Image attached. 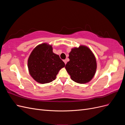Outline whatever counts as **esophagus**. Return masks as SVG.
I'll return each instance as SVG.
<instances>
[{
    "label": "esophagus",
    "instance_id": "obj_1",
    "mask_svg": "<svg viewBox=\"0 0 125 125\" xmlns=\"http://www.w3.org/2000/svg\"><path fill=\"white\" fill-rule=\"evenodd\" d=\"M63 62H65V65H66V64L67 63V61H66V59H65V60H63Z\"/></svg>",
    "mask_w": 125,
    "mask_h": 125
}]
</instances>
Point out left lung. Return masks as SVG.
Returning a JSON list of instances; mask_svg holds the SVG:
<instances>
[{
  "label": "left lung",
  "mask_w": 125,
  "mask_h": 125,
  "mask_svg": "<svg viewBox=\"0 0 125 125\" xmlns=\"http://www.w3.org/2000/svg\"><path fill=\"white\" fill-rule=\"evenodd\" d=\"M69 62L65 68L71 79L78 83H86L91 80L96 70L95 56L85 46L74 48L69 53Z\"/></svg>",
  "instance_id": "left-lung-1"
}]
</instances>
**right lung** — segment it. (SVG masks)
Wrapping results in <instances>:
<instances>
[{"label": "right lung", "mask_w": 125, "mask_h": 125, "mask_svg": "<svg viewBox=\"0 0 125 125\" xmlns=\"http://www.w3.org/2000/svg\"><path fill=\"white\" fill-rule=\"evenodd\" d=\"M29 73L37 82L47 83L54 80L65 64L59 55L52 52L51 45L43 43L37 46L28 61Z\"/></svg>", "instance_id": "obj_1"}]
</instances>
